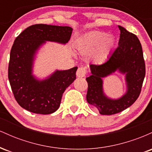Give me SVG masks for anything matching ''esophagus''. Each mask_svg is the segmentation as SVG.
I'll use <instances>...</instances> for the list:
<instances>
[{"label": "esophagus", "instance_id": "esophagus-1", "mask_svg": "<svg viewBox=\"0 0 152 152\" xmlns=\"http://www.w3.org/2000/svg\"><path fill=\"white\" fill-rule=\"evenodd\" d=\"M86 72L87 71L86 68L83 67V66H81V67H78V69H77V71H76V76L80 78L84 77Z\"/></svg>", "mask_w": 152, "mask_h": 152}]
</instances>
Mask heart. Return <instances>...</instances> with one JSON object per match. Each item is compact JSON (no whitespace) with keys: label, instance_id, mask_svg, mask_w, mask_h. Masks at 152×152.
<instances>
[{"label":"heart","instance_id":"obj_1","mask_svg":"<svg viewBox=\"0 0 152 152\" xmlns=\"http://www.w3.org/2000/svg\"><path fill=\"white\" fill-rule=\"evenodd\" d=\"M115 40L108 37V34L102 31H91L87 33L78 39L76 46L83 53H92V58L96 63H102L107 58L114 48Z\"/></svg>","mask_w":152,"mask_h":152}]
</instances>
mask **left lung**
Wrapping results in <instances>:
<instances>
[{"label": "left lung", "instance_id": "8db88e82", "mask_svg": "<svg viewBox=\"0 0 152 152\" xmlns=\"http://www.w3.org/2000/svg\"><path fill=\"white\" fill-rule=\"evenodd\" d=\"M120 38L117 48L100 65L91 64V75L87 77L86 100L102 115H112L132 106L139 97L146 74L142 47L136 35L118 26ZM118 70L126 76L127 91L118 99L108 98L102 91V78Z\"/></svg>", "mask_w": 152, "mask_h": 152}]
</instances>
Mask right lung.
<instances>
[{
  "instance_id": "add662e5",
  "label": "right lung",
  "mask_w": 152,
  "mask_h": 152,
  "mask_svg": "<svg viewBox=\"0 0 152 152\" xmlns=\"http://www.w3.org/2000/svg\"><path fill=\"white\" fill-rule=\"evenodd\" d=\"M72 28L35 24L17 36L10 53L8 79L13 95L22 108L35 114H50L60 106L64 92L76 79L78 68L56 71L39 81L32 74L36 50L46 41L65 44L70 40Z\"/></svg>"
}]
</instances>
